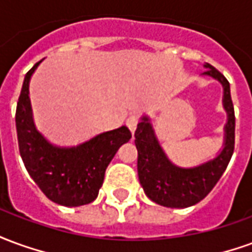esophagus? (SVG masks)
Wrapping results in <instances>:
<instances>
[{
    "label": "esophagus",
    "mask_w": 252,
    "mask_h": 252,
    "mask_svg": "<svg viewBox=\"0 0 252 252\" xmlns=\"http://www.w3.org/2000/svg\"><path fill=\"white\" fill-rule=\"evenodd\" d=\"M137 117L136 116H133V115H131L129 116V117H128V119H126V126H128V128H129V131L132 132V133H133V132L136 131V126H137Z\"/></svg>",
    "instance_id": "34e87169"
}]
</instances>
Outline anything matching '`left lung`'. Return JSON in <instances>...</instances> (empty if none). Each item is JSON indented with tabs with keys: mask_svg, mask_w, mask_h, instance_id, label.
<instances>
[{
	"mask_svg": "<svg viewBox=\"0 0 252 252\" xmlns=\"http://www.w3.org/2000/svg\"><path fill=\"white\" fill-rule=\"evenodd\" d=\"M201 75L221 83L222 106L227 113L224 143L213 159L193 167L174 164L163 151L148 116H142L135 132L137 175L144 193L154 202L167 208H188L204 200L227 169L235 147V112L227 78L209 63Z\"/></svg>",
	"mask_w": 252,
	"mask_h": 252,
	"instance_id": "left-lung-1",
	"label": "left lung"
}]
</instances>
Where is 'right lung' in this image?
I'll list each match as a JSON object with an SVG mask.
<instances>
[{
    "mask_svg": "<svg viewBox=\"0 0 252 252\" xmlns=\"http://www.w3.org/2000/svg\"><path fill=\"white\" fill-rule=\"evenodd\" d=\"M41 62L27 72L17 102L20 155L32 180L50 200L64 206L86 205L97 198L108 164L132 135L123 126L72 147L48 142L36 128L30 99L31 77Z\"/></svg>",
    "mask_w": 252,
    "mask_h": 252,
    "instance_id": "add662e5",
    "label": "right lung"
}]
</instances>
